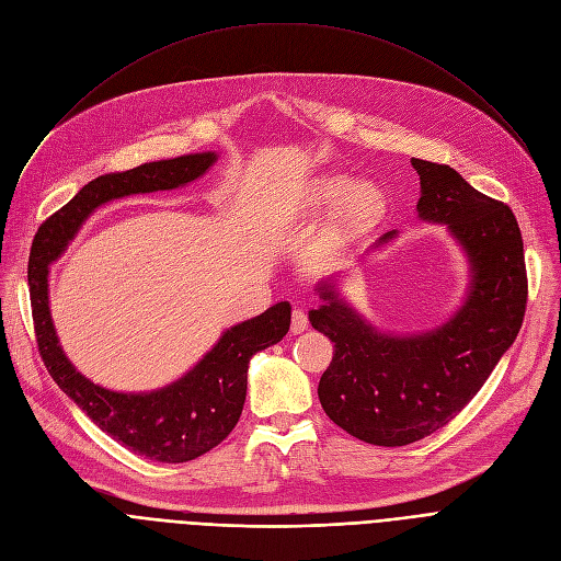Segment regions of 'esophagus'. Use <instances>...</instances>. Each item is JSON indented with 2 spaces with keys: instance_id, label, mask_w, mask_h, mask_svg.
I'll return each instance as SVG.
<instances>
[{
  "instance_id": "34e87169",
  "label": "esophagus",
  "mask_w": 561,
  "mask_h": 561,
  "mask_svg": "<svg viewBox=\"0 0 561 561\" xmlns=\"http://www.w3.org/2000/svg\"><path fill=\"white\" fill-rule=\"evenodd\" d=\"M307 328H309L307 313H305L302 309L293 311V316H290V332H293V334H302Z\"/></svg>"
}]
</instances>
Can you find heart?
Masks as SVG:
<instances>
[{"label":"heart","mask_w":561,"mask_h":561,"mask_svg":"<svg viewBox=\"0 0 561 561\" xmlns=\"http://www.w3.org/2000/svg\"><path fill=\"white\" fill-rule=\"evenodd\" d=\"M311 202L316 206H336V220L343 229H366L379 222L387 214V193L377 184H352L345 176H325L311 186Z\"/></svg>","instance_id":"1"}]
</instances>
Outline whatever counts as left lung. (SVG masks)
Masks as SVG:
<instances>
[{"label":"left lung","mask_w":561,"mask_h":561,"mask_svg":"<svg viewBox=\"0 0 561 561\" xmlns=\"http://www.w3.org/2000/svg\"><path fill=\"white\" fill-rule=\"evenodd\" d=\"M421 176V220L446 225L468 259L461 307L436 330L387 334L339 296L330 277L318 284L311 328L334 343L318 398L325 414L373 446H407L448 425L473 400L514 343L527 305L518 222L507 204L476 191L450 165L411 159ZM387 231L373 245L396 239Z\"/></svg>","instance_id":"left-lung-1"}]
</instances>
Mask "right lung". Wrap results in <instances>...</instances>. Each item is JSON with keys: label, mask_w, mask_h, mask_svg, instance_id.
Here are the masks:
<instances>
[{"label": "right lung", "mask_w": 561, "mask_h": 561, "mask_svg": "<svg viewBox=\"0 0 561 561\" xmlns=\"http://www.w3.org/2000/svg\"><path fill=\"white\" fill-rule=\"evenodd\" d=\"M216 161V152H199L102 174L41 225L28 254L36 341L58 389L117 444L163 463L197 459L229 436L245 404L250 359L286 336L290 305L277 302L261 316L222 332L218 343L168 387L147 393H123L95 385L66 357L49 311V263L66 252L81 225L102 204L136 193L186 186Z\"/></svg>", "instance_id": "add662e5"}]
</instances>
